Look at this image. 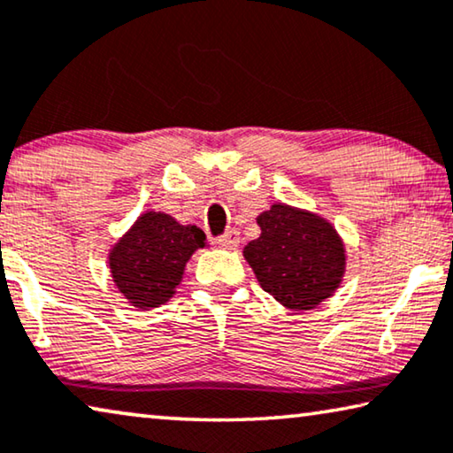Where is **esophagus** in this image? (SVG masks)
<instances>
[{
    "mask_svg": "<svg viewBox=\"0 0 453 453\" xmlns=\"http://www.w3.org/2000/svg\"><path fill=\"white\" fill-rule=\"evenodd\" d=\"M239 233L234 231V228H231V231H226L225 234H222V237H219V245L220 247H225V249H237L239 247Z\"/></svg>",
    "mask_w": 453,
    "mask_h": 453,
    "instance_id": "esophagus-1",
    "label": "esophagus"
}]
</instances>
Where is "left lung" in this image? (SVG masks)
<instances>
[{"label":"left lung","instance_id":"1","mask_svg":"<svg viewBox=\"0 0 453 453\" xmlns=\"http://www.w3.org/2000/svg\"><path fill=\"white\" fill-rule=\"evenodd\" d=\"M257 225L261 234L242 255L267 294L292 311L333 296L345 273V245L329 220L278 202Z\"/></svg>","mask_w":453,"mask_h":453}]
</instances>
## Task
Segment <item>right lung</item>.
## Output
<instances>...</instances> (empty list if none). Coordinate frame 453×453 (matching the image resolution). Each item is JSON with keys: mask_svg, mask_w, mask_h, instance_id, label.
Segmentation results:
<instances>
[{"mask_svg": "<svg viewBox=\"0 0 453 453\" xmlns=\"http://www.w3.org/2000/svg\"><path fill=\"white\" fill-rule=\"evenodd\" d=\"M206 247V234L196 225H180L173 216L149 211L108 255L118 292L130 304L149 311L165 304L183 278L196 249Z\"/></svg>", "mask_w": 453, "mask_h": 453, "instance_id": "1", "label": "right lung"}]
</instances>
